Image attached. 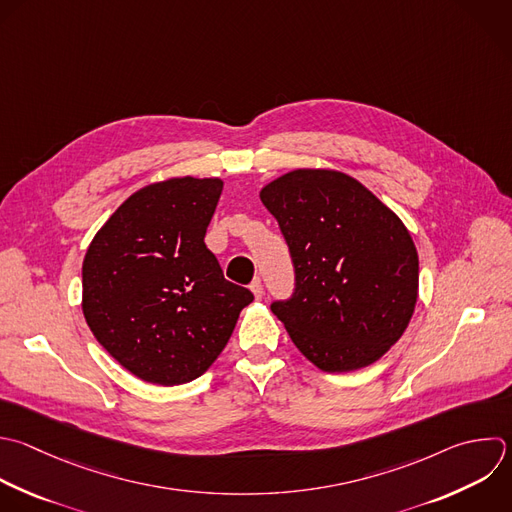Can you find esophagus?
<instances>
[{"mask_svg":"<svg viewBox=\"0 0 512 512\" xmlns=\"http://www.w3.org/2000/svg\"><path fill=\"white\" fill-rule=\"evenodd\" d=\"M250 290H252V294H254V298H256V300H262L264 290H262V282H260V278H254V282L250 284Z\"/></svg>","mask_w":512,"mask_h":512,"instance_id":"obj_1","label":"esophagus"}]
</instances>
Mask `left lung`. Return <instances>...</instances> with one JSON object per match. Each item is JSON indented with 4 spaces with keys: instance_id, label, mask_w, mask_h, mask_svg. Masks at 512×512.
I'll return each instance as SVG.
<instances>
[{
    "instance_id": "left-lung-1",
    "label": "left lung",
    "mask_w": 512,
    "mask_h": 512,
    "mask_svg": "<svg viewBox=\"0 0 512 512\" xmlns=\"http://www.w3.org/2000/svg\"><path fill=\"white\" fill-rule=\"evenodd\" d=\"M260 200L278 220L296 290L272 312L324 372L374 364L404 334L418 300V252L404 222L356 178L298 168Z\"/></svg>"
}]
</instances>
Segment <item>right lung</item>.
Segmentation results:
<instances>
[{"instance_id":"add662e5","label":"right lung","mask_w":512,"mask_h":512,"mask_svg":"<svg viewBox=\"0 0 512 512\" xmlns=\"http://www.w3.org/2000/svg\"><path fill=\"white\" fill-rule=\"evenodd\" d=\"M224 182L168 178L134 192L106 220L82 264V310L128 372L160 386L202 376L254 296L228 282L206 248Z\"/></svg>"}]
</instances>
